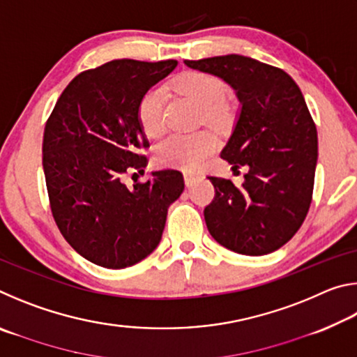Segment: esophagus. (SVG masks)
Returning a JSON list of instances; mask_svg holds the SVG:
<instances>
[{"label": "esophagus", "mask_w": 357, "mask_h": 357, "mask_svg": "<svg viewBox=\"0 0 357 357\" xmlns=\"http://www.w3.org/2000/svg\"><path fill=\"white\" fill-rule=\"evenodd\" d=\"M197 179H198V176L195 173H184V183H185L187 187L193 185V183H195Z\"/></svg>", "instance_id": "obj_1"}]
</instances>
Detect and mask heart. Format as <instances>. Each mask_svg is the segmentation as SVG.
<instances>
[{
	"instance_id": "1",
	"label": "heart",
	"mask_w": 357,
	"mask_h": 357,
	"mask_svg": "<svg viewBox=\"0 0 357 357\" xmlns=\"http://www.w3.org/2000/svg\"><path fill=\"white\" fill-rule=\"evenodd\" d=\"M176 88L198 108H202L208 124L222 126L228 119V113L222 105L227 96L225 84L219 78L203 72H190L179 78ZM165 100L164 88L154 86L148 89L138 102V123L146 137H157L164 130ZM215 146V137L208 132H198L192 135L172 134L155 144L154 162L159 167L192 172L197 170L214 153Z\"/></svg>"
}]
</instances>
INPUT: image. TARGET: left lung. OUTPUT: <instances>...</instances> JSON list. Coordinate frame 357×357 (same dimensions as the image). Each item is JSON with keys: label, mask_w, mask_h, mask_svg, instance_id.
I'll return each instance as SVG.
<instances>
[{"label": "left lung", "mask_w": 357, "mask_h": 357, "mask_svg": "<svg viewBox=\"0 0 357 357\" xmlns=\"http://www.w3.org/2000/svg\"><path fill=\"white\" fill-rule=\"evenodd\" d=\"M214 75L236 94L239 108L220 155L247 165L243 187L209 176L215 197L204 220L220 245L241 255H266L291 239L309 213L318 137L304 96L285 70L243 55L184 61Z\"/></svg>", "instance_id": "obj_1"}]
</instances>
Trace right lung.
Here are the masks:
<instances>
[{
  "mask_svg": "<svg viewBox=\"0 0 357 357\" xmlns=\"http://www.w3.org/2000/svg\"><path fill=\"white\" fill-rule=\"evenodd\" d=\"M178 61L114 59L82 72L56 100L42 140L53 217L64 239L102 268L123 269L159 245L168 208L184 190L176 170L151 172L129 189L121 176L146 167L148 138L138 123L143 94Z\"/></svg>",
  "mask_w": 357,
  "mask_h": 357,
  "instance_id": "obj_1",
  "label": "right lung"
}]
</instances>
